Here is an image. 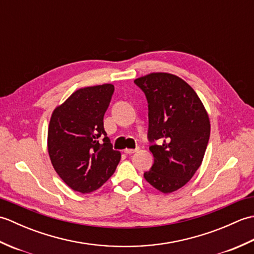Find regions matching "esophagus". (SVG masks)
Wrapping results in <instances>:
<instances>
[{"label": "esophagus", "instance_id": "1", "mask_svg": "<svg viewBox=\"0 0 254 254\" xmlns=\"http://www.w3.org/2000/svg\"><path fill=\"white\" fill-rule=\"evenodd\" d=\"M137 150H138V147H136L135 149L127 148V149H124V153H126V154H128V155H131V154H134L135 152H137Z\"/></svg>", "mask_w": 254, "mask_h": 254}]
</instances>
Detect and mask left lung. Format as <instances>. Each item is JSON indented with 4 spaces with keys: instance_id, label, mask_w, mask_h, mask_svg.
Instances as JSON below:
<instances>
[{
    "instance_id": "left-lung-1",
    "label": "left lung",
    "mask_w": 254,
    "mask_h": 254,
    "mask_svg": "<svg viewBox=\"0 0 254 254\" xmlns=\"http://www.w3.org/2000/svg\"><path fill=\"white\" fill-rule=\"evenodd\" d=\"M148 102L149 150L154 156L144 178L155 189L171 193L191 180L207 147L210 124L190 85L176 75L152 73L134 80Z\"/></svg>"
}]
</instances>
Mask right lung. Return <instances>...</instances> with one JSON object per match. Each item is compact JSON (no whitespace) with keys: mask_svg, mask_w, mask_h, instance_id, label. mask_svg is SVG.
<instances>
[{"mask_svg":"<svg viewBox=\"0 0 254 254\" xmlns=\"http://www.w3.org/2000/svg\"><path fill=\"white\" fill-rule=\"evenodd\" d=\"M113 91L111 84L80 88L51 116L48 152L57 174L74 191H96L113 175L121 159L104 128Z\"/></svg>","mask_w":254,"mask_h":254,"instance_id":"add662e5","label":"right lung"}]
</instances>
